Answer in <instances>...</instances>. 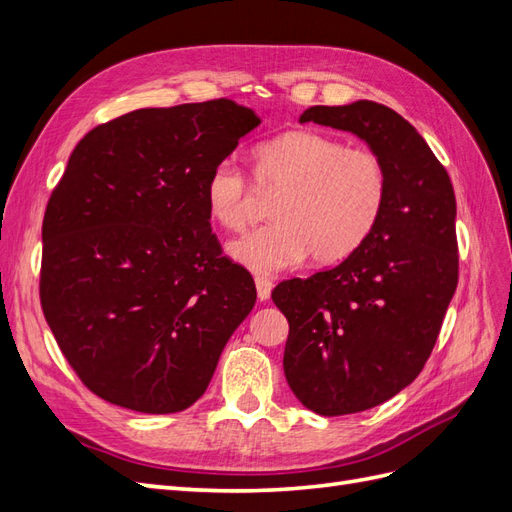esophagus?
Segmentation results:
<instances>
[{
    "mask_svg": "<svg viewBox=\"0 0 512 512\" xmlns=\"http://www.w3.org/2000/svg\"><path fill=\"white\" fill-rule=\"evenodd\" d=\"M271 290H273V282L269 277H256V292H258V299L262 303H267L271 299Z\"/></svg>",
    "mask_w": 512,
    "mask_h": 512,
    "instance_id": "1",
    "label": "esophagus"
}]
</instances>
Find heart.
<instances>
[{"instance_id": "b5f03b06", "label": "heart", "mask_w": 512, "mask_h": 512, "mask_svg": "<svg viewBox=\"0 0 512 512\" xmlns=\"http://www.w3.org/2000/svg\"><path fill=\"white\" fill-rule=\"evenodd\" d=\"M254 181L262 194H280L275 224L228 245L230 258L256 273L350 256L374 232L389 196V173L378 153L314 130L286 132L254 151ZM211 218L243 230L254 215V188L235 158L211 168L205 183Z\"/></svg>"}]
</instances>
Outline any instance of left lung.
<instances>
[{"label": "left lung", "mask_w": 512, "mask_h": 512, "mask_svg": "<svg viewBox=\"0 0 512 512\" xmlns=\"http://www.w3.org/2000/svg\"><path fill=\"white\" fill-rule=\"evenodd\" d=\"M299 121L356 134L389 173L384 211L359 250L271 294L290 324L292 393L307 410L342 416L384 404L425 367L457 288V205L444 166L393 108L312 106Z\"/></svg>", "instance_id": "obj_1"}]
</instances>
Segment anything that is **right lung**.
<instances>
[{
  "mask_svg": "<svg viewBox=\"0 0 512 512\" xmlns=\"http://www.w3.org/2000/svg\"><path fill=\"white\" fill-rule=\"evenodd\" d=\"M258 123L230 100L138 108L74 147L44 213L40 301L108 404L190 408L252 312L254 280L211 235L205 183Z\"/></svg>",
  "mask_w": 512,
  "mask_h": 512,
  "instance_id": "obj_1",
  "label": "right lung"
}]
</instances>
